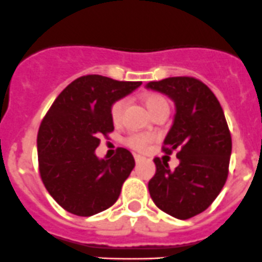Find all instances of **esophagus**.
Wrapping results in <instances>:
<instances>
[{
    "label": "esophagus",
    "mask_w": 262,
    "mask_h": 262,
    "mask_svg": "<svg viewBox=\"0 0 262 262\" xmlns=\"http://www.w3.org/2000/svg\"><path fill=\"white\" fill-rule=\"evenodd\" d=\"M134 160H136V162H137V164H138V162L144 161V160H146V157L141 156V155H134Z\"/></svg>",
    "instance_id": "esophagus-1"
}]
</instances>
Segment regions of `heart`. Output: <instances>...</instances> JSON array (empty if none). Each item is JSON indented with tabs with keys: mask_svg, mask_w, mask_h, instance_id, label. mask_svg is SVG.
<instances>
[{
	"mask_svg": "<svg viewBox=\"0 0 262 262\" xmlns=\"http://www.w3.org/2000/svg\"><path fill=\"white\" fill-rule=\"evenodd\" d=\"M143 102L146 105L147 110L156 115L157 113L162 110H169V103H167L166 98L162 97L161 95H156V93H148V95L143 96ZM125 108V101L118 100L111 105L110 107V118L114 124H119L123 119V113ZM155 139L152 134H144V133H130L125 137L124 143L128 146L129 148L134 149V151H144L147 149L148 144Z\"/></svg>",
	"mask_w": 262,
	"mask_h": 262,
	"instance_id": "1",
	"label": "heart"
}]
</instances>
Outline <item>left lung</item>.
Listing matches in <instances>:
<instances>
[{
    "label": "left lung",
    "instance_id": "obj_1",
    "mask_svg": "<svg viewBox=\"0 0 262 262\" xmlns=\"http://www.w3.org/2000/svg\"><path fill=\"white\" fill-rule=\"evenodd\" d=\"M147 88L175 102L174 123L162 151H177L179 165L155 157L156 174L148 182L152 201L166 214L185 220L201 214L222 192L229 172L232 137L224 111L212 91L193 77L149 82Z\"/></svg>",
    "mask_w": 262,
    "mask_h": 262
}]
</instances>
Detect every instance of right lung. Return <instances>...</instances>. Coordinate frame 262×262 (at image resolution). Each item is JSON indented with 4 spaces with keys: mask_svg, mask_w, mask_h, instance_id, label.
I'll return each instance as SVG.
<instances>
[{
    "mask_svg": "<svg viewBox=\"0 0 262 262\" xmlns=\"http://www.w3.org/2000/svg\"><path fill=\"white\" fill-rule=\"evenodd\" d=\"M141 84L84 75L57 96L43 118L37 136L40 179L70 214L92 216L118 201L136 165L133 155L120 147L115 156L100 160L95 149L114 130L111 105Z\"/></svg>",
    "mask_w": 262,
    "mask_h": 262,
    "instance_id": "obj_1",
    "label": "right lung"
}]
</instances>
